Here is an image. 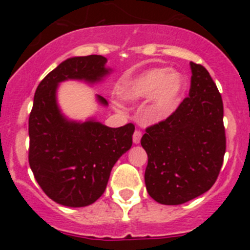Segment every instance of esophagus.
Masks as SVG:
<instances>
[{
  "instance_id": "esophagus-1",
  "label": "esophagus",
  "mask_w": 250,
  "mask_h": 250,
  "mask_svg": "<svg viewBox=\"0 0 250 250\" xmlns=\"http://www.w3.org/2000/svg\"><path fill=\"white\" fill-rule=\"evenodd\" d=\"M141 135H143L141 130H139V129L134 130V133H133V141H134V144H139L140 143Z\"/></svg>"
}]
</instances>
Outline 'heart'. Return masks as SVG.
Returning <instances> with one entry per match:
<instances>
[{
    "mask_svg": "<svg viewBox=\"0 0 250 250\" xmlns=\"http://www.w3.org/2000/svg\"><path fill=\"white\" fill-rule=\"evenodd\" d=\"M184 89L185 82L181 75L166 67H156L123 82L118 88V95L129 102L151 97L148 115L165 118L180 104Z\"/></svg>",
    "mask_w": 250,
    "mask_h": 250,
    "instance_id": "heart-1",
    "label": "heart"
}]
</instances>
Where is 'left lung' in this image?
Masks as SVG:
<instances>
[{
	"instance_id": "obj_1",
	"label": "left lung",
	"mask_w": 250,
	"mask_h": 250,
	"mask_svg": "<svg viewBox=\"0 0 250 250\" xmlns=\"http://www.w3.org/2000/svg\"><path fill=\"white\" fill-rule=\"evenodd\" d=\"M188 97L166 120L146 128L145 184L156 202L175 206L207 192L218 179L226 151L224 105L213 78L191 62Z\"/></svg>"
}]
</instances>
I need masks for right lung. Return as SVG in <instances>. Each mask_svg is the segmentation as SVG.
Listing matches in <instances>:
<instances>
[{"instance_id":"right-lung-1","label":"right lung","mask_w":250,"mask_h":250,"mask_svg":"<svg viewBox=\"0 0 250 250\" xmlns=\"http://www.w3.org/2000/svg\"><path fill=\"white\" fill-rule=\"evenodd\" d=\"M102 55L65 60L40 82L29 116V163L43 192L66 207H85L104 193L111 169L133 143L134 125L110 128L94 121L65 120L58 109V83L95 82L109 74ZM104 105L106 99L98 95Z\"/></svg>"}]
</instances>
